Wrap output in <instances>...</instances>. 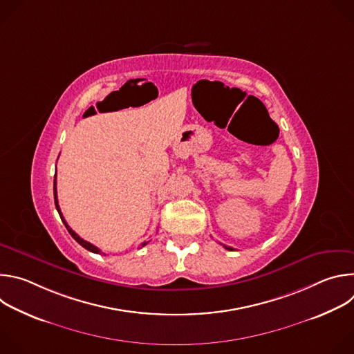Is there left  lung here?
Masks as SVG:
<instances>
[{
    "instance_id": "obj_1",
    "label": "left lung",
    "mask_w": 354,
    "mask_h": 354,
    "mask_svg": "<svg viewBox=\"0 0 354 354\" xmlns=\"http://www.w3.org/2000/svg\"><path fill=\"white\" fill-rule=\"evenodd\" d=\"M224 248L228 249V250H234V248H231V246H225V245H224Z\"/></svg>"
}]
</instances>
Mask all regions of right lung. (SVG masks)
<instances>
[{
	"mask_svg": "<svg viewBox=\"0 0 354 354\" xmlns=\"http://www.w3.org/2000/svg\"><path fill=\"white\" fill-rule=\"evenodd\" d=\"M56 178V176H55ZM55 203H56V209H57V212H59V214H60V217H62V221L64 223V225H66V228L68 230V232L71 234V236L81 245V246H84L85 249H88L89 252H93V254H102V252H100V249L99 248H96L95 245H92L91 242H88V241H85V239H82L78 234H75L71 228H70V225L66 223V220H64V217H63V214H62V212H60V206H59V200H57V189H56V179H55ZM148 243V241L145 242H142L141 243V246H138V248H142V246H145Z\"/></svg>",
	"mask_w": 354,
	"mask_h": 354,
	"instance_id": "right-lung-1",
	"label": "right lung"
}]
</instances>
